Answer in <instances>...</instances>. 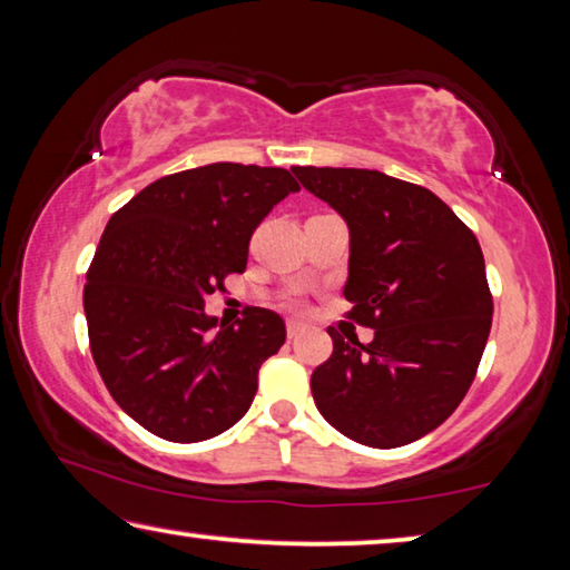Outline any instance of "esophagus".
Returning <instances> with one entry per match:
<instances>
[{
  "mask_svg": "<svg viewBox=\"0 0 570 570\" xmlns=\"http://www.w3.org/2000/svg\"><path fill=\"white\" fill-rule=\"evenodd\" d=\"M304 332V324L302 322H286V334H288V340H296L298 334Z\"/></svg>",
  "mask_w": 570,
  "mask_h": 570,
  "instance_id": "34e87169",
  "label": "esophagus"
}]
</instances>
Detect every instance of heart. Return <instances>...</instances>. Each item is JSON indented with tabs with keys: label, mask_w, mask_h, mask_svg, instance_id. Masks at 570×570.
<instances>
[{
	"label": "heart",
	"mask_w": 570,
	"mask_h": 570,
	"mask_svg": "<svg viewBox=\"0 0 570 570\" xmlns=\"http://www.w3.org/2000/svg\"><path fill=\"white\" fill-rule=\"evenodd\" d=\"M284 304H286L288 308H302V298H298L296 294H288V296L284 298Z\"/></svg>",
	"instance_id": "b5f03b06"
}]
</instances>
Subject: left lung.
<instances>
[{"label":"left lung","instance_id":"obj_1","mask_svg":"<svg viewBox=\"0 0 570 570\" xmlns=\"http://www.w3.org/2000/svg\"><path fill=\"white\" fill-rule=\"evenodd\" d=\"M292 170L350 226L346 320L374 330L370 344L326 330L334 352L312 374L316 407L360 445H410L458 410L485 350L493 294L478 238L414 183L362 168Z\"/></svg>","mask_w":570,"mask_h":570}]
</instances>
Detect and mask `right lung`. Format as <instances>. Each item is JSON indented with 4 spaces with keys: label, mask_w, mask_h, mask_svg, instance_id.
I'll return each instance as SVG.
<instances>
[{
    "label": "right lung",
    "mask_w": 570,
    "mask_h": 570,
    "mask_svg": "<svg viewBox=\"0 0 570 570\" xmlns=\"http://www.w3.org/2000/svg\"><path fill=\"white\" fill-rule=\"evenodd\" d=\"M296 190L284 168L210 163L150 183L105 226L82 294L92 360L153 435L200 442L248 412L284 320L248 306L218 324L204 298L246 272L256 226Z\"/></svg>",
    "instance_id": "obj_1"
}]
</instances>
